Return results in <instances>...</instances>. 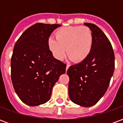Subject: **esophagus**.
Listing matches in <instances>:
<instances>
[{
  "instance_id": "esophagus-1",
  "label": "esophagus",
  "mask_w": 123,
  "mask_h": 123,
  "mask_svg": "<svg viewBox=\"0 0 123 123\" xmlns=\"http://www.w3.org/2000/svg\"><path fill=\"white\" fill-rule=\"evenodd\" d=\"M69 67H70L69 64H67V67H66V70H67L68 69V68H69Z\"/></svg>"
}]
</instances>
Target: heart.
<instances>
[{"instance_id": "obj_1", "label": "heart", "mask_w": 123, "mask_h": 123, "mask_svg": "<svg viewBox=\"0 0 123 123\" xmlns=\"http://www.w3.org/2000/svg\"><path fill=\"white\" fill-rule=\"evenodd\" d=\"M55 38H49L47 45L53 56L59 61H62L66 56V48L70 59L76 62L85 61L92 50V32L86 26L60 28L55 32Z\"/></svg>"}]
</instances>
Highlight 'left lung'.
Instances as JSON below:
<instances>
[{
	"mask_svg": "<svg viewBox=\"0 0 123 123\" xmlns=\"http://www.w3.org/2000/svg\"><path fill=\"white\" fill-rule=\"evenodd\" d=\"M93 37L90 55L83 62L72 65L69 76L68 95L73 103L85 107L97 103L105 94L115 69V55L110 41L97 25L84 23Z\"/></svg>",
	"mask_w": 123,
	"mask_h": 123,
	"instance_id": "obj_1",
	"label": "left lung"
}]
</instances>
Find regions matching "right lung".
I'll return each instance as SVG.
<instances>
[{"label":"right lung","instance_id":"obj_1","mask_svg":"<svg viewBox=\"0 0 123 123\" xmlns=\"http://www.w3.org/2000/svg\"><path fill=\"white\" fill-rule=\"evenodd\" d=\"M59 24L37 23L28 28L15 43L11 58V78L14 90L26 105L47 102L52 89L67 64L51 54L47 41Z\"/></svg>","mask_w":123,"mask_h":123}]
</instances>
